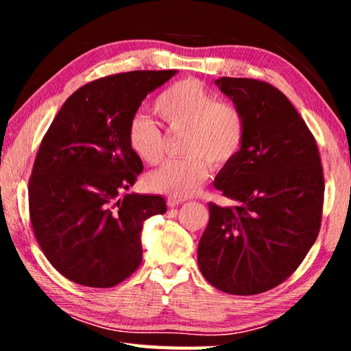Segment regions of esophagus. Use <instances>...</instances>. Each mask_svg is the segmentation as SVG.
Segmentation results:
<instances>
[{"mask_svg": "<svg viewBox=\"0 0 351 351\" xmlns=\"http://www.w3.org/2000/svg\"><path fill=\"white\" fill-rule=\"evenodd\" d=\"M184 201H186V199L181 198V197H169V199H167V204H169V207H176V206L182 204Z\"/></svg>", "mask_w": 351, "mask_h": 351, "instance_id": "obj_1", "label": "esophagus"}]
</instances>
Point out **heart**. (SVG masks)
I'll return each instance as SVG.
<instances>
[{"instance_id":"heart-1","label":"heart","mask_w":351,"mask_h":351,"mask_svg":"<svg viewBox=\"0 0 351 351\" xmlns=\"http://www.w3.org/2000/svg\"><path fill=\"white\" fill-rule=\"evenodd\" d=\"M153 110L170 128H186L182 152L148 175V186L171 197H189L209 176L210 162L226 165L241 152L246 122L235 105L217 100L197 79L180 80L159 94ZM127 144L136 158L156 164L164 153V133L150 117L136 114L127 127Z\"/></svg>"}]
</instances>
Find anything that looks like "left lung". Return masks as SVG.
<instances>
[{
	"label": "left lung",
	"instance_id": "left-lung-1",
	"mask_svg": "<svg viewBox=\"0 0 351 351\" xmlns=\"http://www.w3.org/2000/svg\"><path fill=\"white\" fill-rule=\"evenodd\" d=\"M215 83L245 116L246 139L213 182L237 204L209 203L198 266L219 291L260 294L287 280L316 241L324 170L316 139L282 91L241 77Z\"/></svg>",
	"mask_w": 351,
	"mask_h": 351
}]
</instances>
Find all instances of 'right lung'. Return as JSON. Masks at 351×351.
Instances as JSON below:
<instances>
[{
  "instance_id": "right-lung-1",
  "label": "right lung",
  "mask_w": 351,
  "mask_h": 351,
  "mask_svg": "<svg viewBox=\"0 0 351 351\" xmlns=\"http://www.w3.org/2000/svg\"><path fill=\"white\" fill-rule=\"evenodd\" d=\"M175 74L130 71L86 83L41 139L29 217L46 258L71 282L111 288L139 268L142 223L167 206L156 195L122 197L144 170L127 144V127L147 94Z\"/></svg>"
}]
</instances>
